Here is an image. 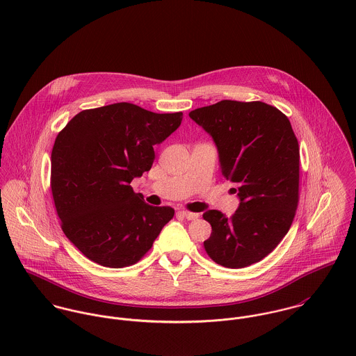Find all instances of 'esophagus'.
<instances>
[{
    "mask_svg": "<svg viewBox=\"0 0 356 356\" xmlns=\"http://www.w3.org/2000/svg\"><path fill=\"white\" fill-rule=\"evenodd\" d=\"M178 215H181V216L186 218L188 220H195V219H197V218L200 216L199 213H195V212H189V211H185V209H181V211H178Z\"/></svg>",
    "mask_w": 356,
    "mask_h": 356,
    "instance_id": "34e87169",
    "label": "esophagus"
}]
</instances>
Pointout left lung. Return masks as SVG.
<instances>
[{
	"instance_id": "8db88e82",
	"label": "left lung",
	"mask_w": 356,
	"mask_h": 356,
	"mask_svg": "<svg viewBox=\"0 0 356 356\" xmlns=\"http://www.w3.org/2000/svg\"><path fill=\"white\" fill-rule=\"evenodd\" d=\"M212 137L222 175L240 205L232 218L209 209L208 256L229 268L260 261L286 236L299 203V143L289 119L261 102H222L189 112Z\"/></svg>"
}]
</instances>
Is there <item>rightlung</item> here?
I'll list each match as a JSON object with an SVG mask.
<instances>
[{
	"instance_id": "1",
	"label": "right lung",
	"mask_w": 356,
	"mask_h": 356,
	"mask_svg": "<svg viewBox=\"0 0 356 356\" xmlns=\"http://www.w3.org/2000/svg\"><path fill=\"white\" fill-rule=\"evenodd\" d=\"M182 112L154 113L130 102L85 109L57 134L51 188L61 229L88 259L105 267L137 263L174 216L130 182L149 171L153 147L171 136Z\"/></svg>"
}]
</instances>
